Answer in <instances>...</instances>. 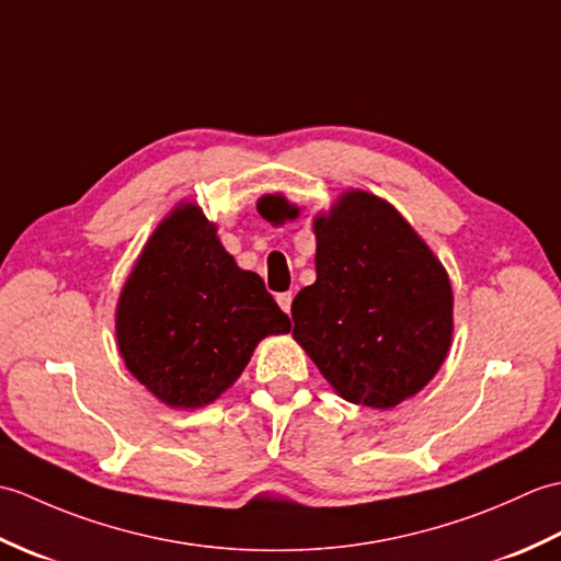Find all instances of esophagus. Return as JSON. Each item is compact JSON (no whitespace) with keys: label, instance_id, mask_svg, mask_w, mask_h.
Masks as SVG:
<instances>
[{"label":"esophagus","instance_id":"1","mask_svg":"<svg viewBox=\"0 0 561 561\" xmlns=\"http://www.w3.org/2000/svg\"><path fill=\"white\" fill-rule=\"evenodd\" d=\"M291 301H294V294L291 291H284V294H277V304L284 313L291 311Z\"/></svg>","mask_w":561,"mask_h":561}]
</instances>
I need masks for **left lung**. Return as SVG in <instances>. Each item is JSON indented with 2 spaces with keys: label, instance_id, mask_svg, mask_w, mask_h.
I'll use <instances>...</instances> for the list:
<instances>
[{
  "label": "left lung",
  "instance_id": "left-lung-1",
  "mask_svg": "<svg viewBox=\"0 0 561 561\" xmlns=\"http://www.w3.org/2000/svg\"><path fill=\"white\" fill-rule=\"evenodd\" d=\"M257 211L296 219L301 209L262 195ZM313 233L316 282L291 304V335L340 398L398 408L448 356V272L408 219L366 190H344L313 219Z\"/></svg>",
  "mask_w": 561,
  "mask_h": 561
}]
</instances>
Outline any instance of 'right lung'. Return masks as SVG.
<instances>
[{"label": "right lung", "instance_id": "right-lung-1", "mask_svg": "<svg viewBox=\"0 0 561 561\" xmlns=\"http://www.w3.org/2000/svg\"><path fill=\"white\" fill-rule=\"evenodd\" d=\"M289 330L260 274L236 265L217 224L190 199L153 229L115 308L127 371L173 410L207 408L262 340Z\"/></svg>", "mask_w": 561, "mask_h": 561}]
</instances>
